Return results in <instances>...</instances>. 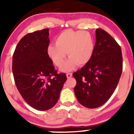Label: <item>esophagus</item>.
<instances>
[{
  "label": "esophagus",
  "instance_id": "34e87169",
  "mask_svg": "<svg viewBox=\"0 0 134 134\" xmlns=\"http://www.w3.org/2000/svg\"><path fill=\"white\" fill-rule=\"evenodd\" d=\"M72 76V73H67V77L68 78V79H70V78H71Z\"/></svg>",
  "mask_w": 134,
  "mask_h": 134
}]
</instances>
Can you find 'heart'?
I'll list each match as a JSON object with an SVG mask.
<instances>
[{
  "instance_id": "b5f03b06",
  "label": "heart",
  "mask_w": 134,
  "mask_h": 134,
  "mask_svg": "<svg viewBox=\"0 0 134 134\" xmlns=\"http://www.w3.org/2000/svg\"><path fill=\"white\" fill-rule=\"evenodd\" d=\"M55 43L48 45V55L60 68L65 63L67 53L70 58L62 68L65 72L72 70L77 64L80 66L87 64L95 50L93 36L86 31H64L55 38Z\"/></svg>"
}]
</instances>
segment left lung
Segmentation results:
<instances>
[{
  "label": "left lung",
  "instance_id": "1",
  "mask_svg": "<svg viewBox=\"0 0 134 134\" xmlns=\"http://www.w3.org/2000/svg\"><path fill=\"white\" fill-rule=\"evenodd\" d=\"M123 58L119 44L102 29H96L95 50L91 60L73 74L74 93L88 108L105 103L115 91L122 73Z\"/></svg>",
  "mask_w": 134,
  "mask_h": 134
}]
</instances>
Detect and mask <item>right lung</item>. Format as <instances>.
Segmentation results:
<instances>
[{
	"label": "right lung",
	"instance_id": "right-lung-1",
	"mask_svg": "<svg viewBox=\"0 0 134 134\" xmlns=\"http://www.w3.org/2000/svg\"><path fill=\"white\" fill-rule=\"evenodd\" d=\"M49 29L26 35L17 44L13 56V73L19 93L29 105L44 111L57 103L67 80L58 74L47 53Z\"/></svg>",
	"mask_w": 134,
	"mask_h": 134
}]
</instances>
